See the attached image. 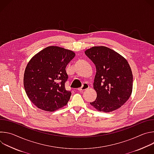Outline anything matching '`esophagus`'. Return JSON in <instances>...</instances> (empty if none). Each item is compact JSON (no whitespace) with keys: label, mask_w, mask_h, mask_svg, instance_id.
Instances as JSON below:
<instances>
[{"label":"esophagus","mask_w":154,"mask_h":154,"mask_svg":"<svg viewBox=\"0 0 154 154\" xmlns=\"http://www.w3.org/2000/svg\"><path fill=\"white\" fill-rule=\"evenodd\" d=\"M90 88L89 86V85L87 83H84L83 86L81 87V88H78V90L79 91H84V90H86L87 89H88Z\"/></svg>","instance_id":"1"}]
</instances>
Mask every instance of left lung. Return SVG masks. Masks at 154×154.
Here are the masks:
<instances>
[{"instance_id": "1", "label": "left lung", "mask_w": 154, "mask_h": 154, "mask_svg": "<svg viewBox=\"0 0 154 154\" xmlns=\"http://www.w3.org/2000/svg\"><path fill=\"white\" fill-rule=\"evenodd\" d=\"M85 54L96 68L93 88L97 97L90 104L97 110L105 113L121 108L133 89V74L127 60L105 46L92 47Z\"/></svg>"}]
</instances>
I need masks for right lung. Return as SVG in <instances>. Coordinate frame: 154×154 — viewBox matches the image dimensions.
Masks as SVG:
<instances>
[{
  "mask_svg": "<svg viewBox=\"0 0 154 154\" xmlns=\"http://www.w3.org/2000/svg\"><path fill=\"white\" fill-rule=\"evenodd\" d=\"M75 55L71 50L52 46L29 61L24 86L29 99L38 108L52 112L67 105L71 93L65 88L68 78L66 67Z\"/></svg>",
  "mask_w": 154,
  "mask_h": 154,
  "instance_id": "add662e5",
  "label": "right lung"
}]
</instances>
